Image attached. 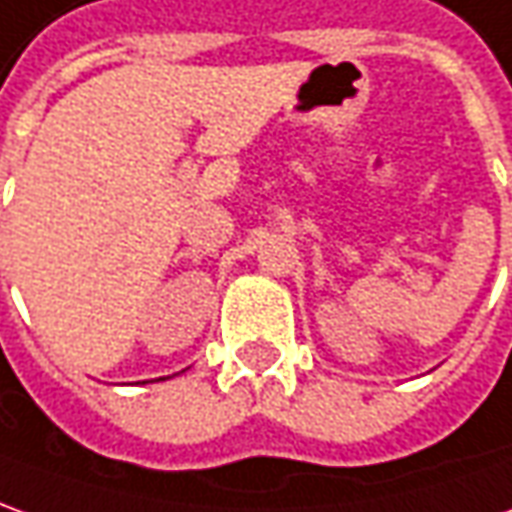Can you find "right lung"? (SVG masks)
I'll list each match as a JSON object with an SVG mask.
<instances>
[{
	"label": "right lung",
	"mask_w": 512,
	"mask_h": 512,
	"mask_svg": "<svg viewBox=\"0 0 512 512\" xmlns=\"http://www.w3.org/2000/svg\"><path fill=\"white\" fill-rule=\"evenodd\" d=\"M159 381H162V378H159Z\"/></svg>",
	"instance_id": "obj_1"
}]
</instances>
